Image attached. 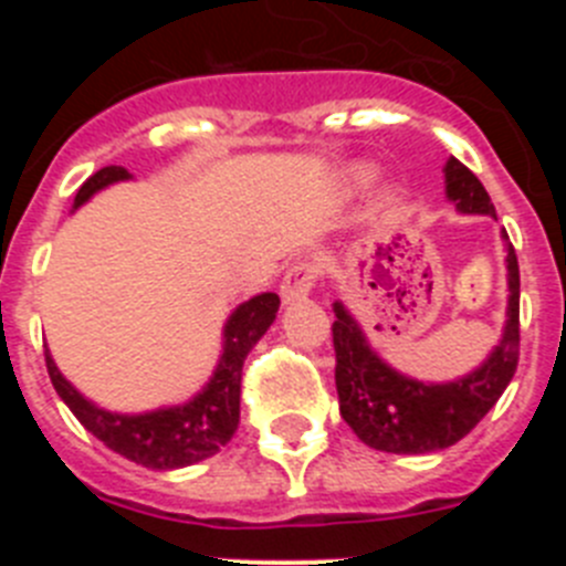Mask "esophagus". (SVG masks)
Returning <instances> with one entry per match:
<instances>
[{
  "label": "esophagus",
  "mask_w": 566,
  "mask_h": 566,
  "mask_svg": "<svg viewBox=\"0 0 566 566\" xmlns=\"http://www.w3.org/2000/svg\"><path fill=\"white\" fill-rule=\"evenodd\" d=\"M314 283H317V266H314V263H308V260H297V263H294V266H289L286 274H283V283H280V297H283V303H292V300L306 297V294L314 289Z\"/></svg>",
  "instance_id": "1"
}]
</instances>
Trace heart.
Masks as SVG:
<instances>
[{
  "label": "heart",
  "instance_id": "heart-1",
  "mask_svg": "<svg viewBox=\"0 0 566 566\" xmlns=\"http://www.w3.org/2000/svg\"><path fill=\"white\" fill-rule=\"evenodd\" d=\"M359 178V181H365V178H368V169H357V172H354Z\"/></svg>",
  "mask_w": 566,
  "mask_h": 566
}]
</instances>
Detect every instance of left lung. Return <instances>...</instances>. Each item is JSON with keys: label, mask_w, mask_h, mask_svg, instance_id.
I'll return each mask as SVG.
<instances>
[{"label": "left lung", "mask_w": 566, "mask_h": 566, "mask_svg": "<svg viewBox=\"0 0 566 566\" xmlns=\"http://www.w3.org/2000/svg\"><path fill=\"white\" fill-rule=\"evenodd\" d=\"M444 192L459 212L493 214L488 189L462 161L444 164ZM507 238V234H504ZM507 323L499 345L476 371L457 382L428 385L394 371L377 357L357 319L334 303L339 413L368 448L385 453H431L468 437L499 402L518 365V260L507 243Z\"/></svg>", "instance_id": "1"}]
</instances>
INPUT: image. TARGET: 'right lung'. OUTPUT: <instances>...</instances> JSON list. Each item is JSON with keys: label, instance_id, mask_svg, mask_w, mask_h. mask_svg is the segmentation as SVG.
Here are the masks:
<instances>
[{"label": "right lung", "instance_id": "right-lung-1", "mask_svg": "<svg viewBox=\"0 0 566 566\" xmlns=\"http://www.w3.org/2000/svg\"><path fill=\"white\" fill-rule=\"evenodd\" d=\"M129 172L124 167H104L90 175L82 189L76 192L73 209L90 201L98 189L115 181H127ZM280 297L274 292L258 294V297L240 303L232 317L223 326V354L214 368L212 379L201 394H195L187 405L175 408H158L149 413H113L104 411L62 377L53 357L44 352L50 382L64 399L70 411L76 413L78 422L96 439H102L109 451L122 453L124 459L153 470H175L187 464L203 462L214 457L223 444L234 437L240 422V374L243 359L252 352L266 328L277 317Z\"/></svg>", "mask_w": 566, "mask_h": 566}]
</instances>
